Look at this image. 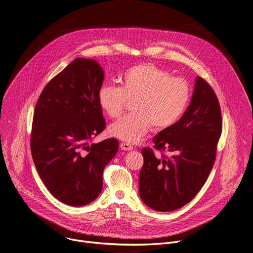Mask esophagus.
<instances>
[{"label": "esophagus", "mask_w": 253, "mask_h": 253, "mask_svg": "<svg viewBox=\"0 0 253 253\" xmlns=\"http://www.w3.org/2000/svg\"><path fill=\"white\" fill-rule=\"evenodd\" d=\"M120 147L123 150H132L133 149V146L130 143H127V142H122L120 144Z\"/></svg>", "instance_id": "34e87169"}]
</instances>
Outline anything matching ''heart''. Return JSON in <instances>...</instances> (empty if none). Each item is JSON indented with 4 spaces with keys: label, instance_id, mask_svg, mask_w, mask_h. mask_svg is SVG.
Masks as SVG:
<instances>
[{
    "label": "heart",
    "instance_id": "1",
    "mask_svg": "<svg viewBox=\"0 0 253 253\" xmlns=\"http://www.w3.org/2000/svg\"><path fill=\"white\" fill-rule=\"evenodd\" d=\"M191 98L190 85L183 79L152 63L130 67L121 78V86L104 84L98 91L99 104L110 118L116 119L133 101V113L112 124L109 132L117 138L135 143L150 130L172 126L185 112Z\"/></svg>",
    "mask_w": 253,
    "mask_h": 253
}]
</instances>
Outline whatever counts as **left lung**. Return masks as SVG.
I'll return each instance as SVG.
<instances>
[{
  "instance_id": "1",
  "label": "left lung",
  "mask_w": 253,
  "mask_h": 253,
  "mask_svg": "<svg viewBox=\"0 0 253 253\" xmlns=\"http://www.w3.org/2000/svg\"><path fill=\"white\" fill-rule=\"evenodd\" d=\"M222 133V115L212 86L198 77L190 106L172 126L154 136V149L169 152L155 156L141 150L139 195L151 209L169 212L181 208L200 192L216 159Z\"/></svg>"
}]
</instances>
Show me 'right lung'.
<instances>
[{"label": "right lung", "mask_w": 253, "mask_h": 253, "mask_svg": "<svg viewBox=\"0 0 253 253\" xmlns=\"http://www.w3.org/2000/svg\"><path fill=\"white\" fill-rule=\"evenodd\" d=\"M104 71L94 59L77 58L45 85L36 103L30 147L36 169L58 201L87 205L103 188L105 167L119 141L91 143L106 127L98 91Z\"/></svg>", "instance_id": "right-lung-1"}]
</instances>
